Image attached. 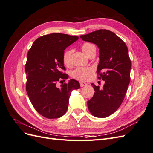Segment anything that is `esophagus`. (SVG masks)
<instances>
[{
	"label": "esophagus",
	"instance_id": "1",
	"mask_svg": "<svg viewBox=\"0 0 153 153\" xmlns=\"http://www.w3.org/2000/svg\"><path fill=\"white\" fill-rule=\"evenodd\" d=\"M80 85L81 87H84L85 85H87V83L84 82H82V81H80Z\"/></svg>",
	"mask_w": 153,
	"mask_h": 153
}]
</instances>
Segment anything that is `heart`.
<instances>
[{
	"label": "heart",
	"instance_id": "obj_1",
	"mask_svg": "<svg viewBox=\"0 0 153 153\" xmlns=\"http://www.w3.org/2000/svg\"><path fill=\"white\" fill-rule=\"evenodd\" d=\"M81 49L82 52L85 54L87 56L92 51H96V46L91 43L86 42L82 45ZM71 51L66 50L63 54L62 61L64 65L69 66L71 62ZM93 71V69L89 67H78L74 69L72 71V76L78 80L82 81L87 80L89 77V75Z\"/></svg>",
	"mask_w": 153,
	"mask_h": 153
}]
</instances>
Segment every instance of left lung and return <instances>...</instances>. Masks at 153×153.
Wrapping results in <instances>:
<instances>
[{"label": "left lung", "instance_id": "left-lung-1", "mask_svg": "<svg viewBox=\"0 0 153 153\" xmlns=\"http://www.w3.org/2000/svg\"><path fill=\"white\" fill-rule=\"evenodd\" d=\"M82 40L96 44L99 48L98 78L103 80V89L92 84L94 94L87 101L89 112L94 117L104 118L114 113L126 95L130 82L131 62L127 46L108 30L100 29L80 36Z\"/></svg>", "mask_w": 153, "mask_h": 153}]
</instances>
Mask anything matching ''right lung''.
Returning <instances> with one entry per match:
<instances>
[{"label":"right lung","mask_w":153,"mask_h":153,"mask_svg":"<svg viewBox=\"0 0 153 153\" xmlns=\"http://www.w3.org/2000/svg\"><path fill=\"white\" fill-rule=\"evenodd\" d=\"M78 39L61 33L45 35L34 41L27 53L26 91L34 108L45 117L55 119L65 114L71 91L80 87L74 79L62 84L61 88L56 87L58 81L68 78L62 72L66 69L64 50Z\"/></svg>","instance_id":"obj_1"}]
</instances>
